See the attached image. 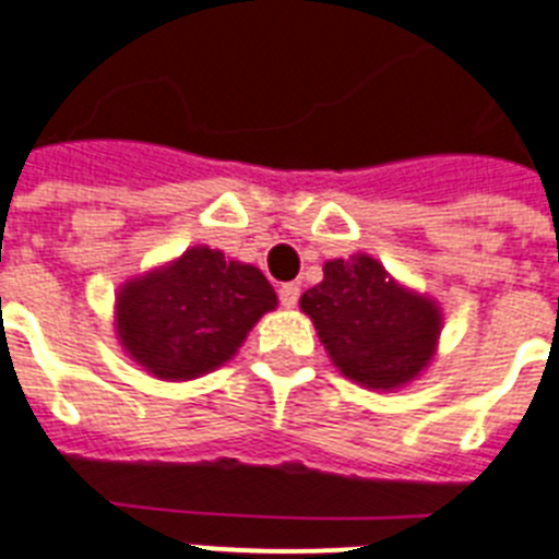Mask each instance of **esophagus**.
Instances as JSON below:
<instances>
[{
  "label": "esophagus",
  "mask_w": 559,
  "mask_h": 559,
  "mask_svg": "<svg viewBox=\"0 0 559 559\" xmlns=\"http://www.w3.org/2000/svg\"><path fill=\"white\" fill-rule=\"evenodd\" d=\"M280 302H283V308H294L299 302V285L297 283H285L283 288H280Z\"/></svg>",
  "instance_id": "obj_1"
}]
</instances>
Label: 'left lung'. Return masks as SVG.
Wrapping results in <instances>:
<instances>
[{"label": "left lung", "instance_id": "left-lung-1", "mask_svg": "<svg viewBox=\"0 0 559 559\" xmlns=\"http://www.w3.org/2000/svg\"><path fill=\"white\" fill-rule=\"evenodd\" d=\"M299 308L345 380L371 391L417 380L440 343V302L394 280L371 253L325 262Z\"/></svg>", "mask_w": 559, "mask_h": 559}]
</instances>
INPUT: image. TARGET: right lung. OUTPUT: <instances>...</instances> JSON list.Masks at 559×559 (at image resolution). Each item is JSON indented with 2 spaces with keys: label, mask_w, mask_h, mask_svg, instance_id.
<instances>
[{
  "label": "right lung",
  "mask_w": 559,
  "mask_h": 559,
  "mask_svg": "<svg viewBox=\"0 0 559 559\" xmlns=\"http://www.w3.org/2000/svg\"><path fill=\"white\" fill-rule=\"evenodd\" d=\"M276 294L260 269L193 246L177 260L124 280L114 325L124 354L156 380L186 382L225 366Z\"/></svg>",
  "instance_id": "add662e5"
}]
</instances>
